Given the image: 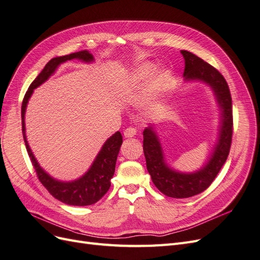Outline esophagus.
Masks as SVG:
<instances>
[{"label": "esophagus", "mask_w": 260, "mask_h": 260, "mask_svg": "<svg viewBox=\"0 0 260 260\" xmlns=\"http://www.w3.org/2000/svg\"><path fill=\"white\" fill-rule=\"evenodd\" d=\"M136 133H137V129L135 127H127L124 131V136L126 138H131L135 136Z\"/></svg>", "instance_id": "obj_1"}]
</instances>
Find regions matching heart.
<instances>
[{"mask_svg": "<svg viewBox=\"0 0 260 260\" xmlns=\"http://www.w3.org/2000/svg\"><path fill=\"white\" fill-rule=\"evenodd\" d=\"M153 71L154 67L152 64H145L141 66L139 68L134 72L132 75V85L135 87H140L146 85L149 79L150 80L147 88V99L149 102H154L155 99L161 97L166 89L167 85H169L171 73L169 70H160L157 71L153 77Z\"/></svg>", "mask_w": 260, "mask_h": 260, "instance_id": "1", "label": "heart"}]
</instances>
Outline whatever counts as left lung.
<instances>
[{
  "instance_id": "8db88e82",
  "label": "left lung",
  "mask_w": 260,
  "mask_h": 260,
  "mask_svg": "<svg viewBox=\"0 0 260 260\" xmlns=\"http://www.w3.org/2000/svg\"><path fill=\"white\" fill-rule=\"evenodd\" d=\"M180 53L185 58L183 78L186 81H200L211 86L221 113L218 141L214 151L207 163L193 173L177 172L167 165L160 139L153 127L149 126L144 131L147 170L155 187L163 194L175 199L197 196L211 186L229 155L233 131L231 94L221 73L194 54L188 51Z\"/></svg>"
}]
</instances>
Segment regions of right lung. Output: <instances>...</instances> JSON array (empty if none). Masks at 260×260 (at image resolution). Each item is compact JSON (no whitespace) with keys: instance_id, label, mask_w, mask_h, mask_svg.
<instances>
[{"instance_id":"right-lung-1","label":"right lung","mask_w":260,"mask_h":260,"mask_svg":"<svg viewBox=\"0 0 260 260\" xmlns=\"http://www.w3.org/2000/svg\"><path fill=\"white\" fill-rule=\"evenodd\" d=\"M71 59H79L84 62H91L94 61V56L87 51H81L72 53L70 55L55 57L46 63L44 69L41 71L36 80L31 83L26 95L23 97L21 106L22 135L24 145H26L32 165L37 172L38 178L42 185L47 189L49 193L55 199L61 201L64 204L74 206H86L95 204L97 201H99L107 193V191L111 186L110 180L115 171L116 157H118L120 148L123 142L121 133L116 132L110 138L107 139L102 150L97 154L93 164L89 167V170L82 177L72 181H60L53 178L51 175H48L40 166L27 141L26 127H24V113H26L27 104L33 90L41 84H43L56 71L58 66Z\"/></svg>"}]
</instances>
